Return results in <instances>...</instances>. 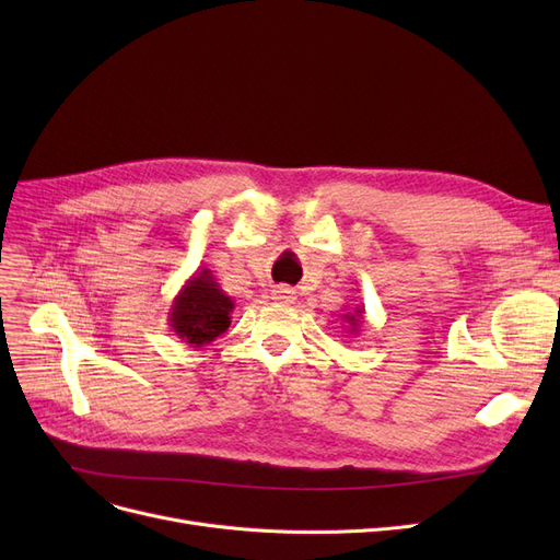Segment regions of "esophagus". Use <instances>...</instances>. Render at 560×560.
<instances>
[{
    "label": "esophagus",
    "mask_w": 560,
    "mask_h": 560,
    "mask_svg": "<svg viewBox=\"0 0 560 560\" xmlns=\"http://www.w3.org/2000/svg\"><path fill=\"white\" fill-rule=\"evenodd\" d=\"M272 300L279 302V304H290V302H295V292H292L290 288L279 285V288L272 290Z\"/></svg>",
    "instance_id": "1"
}]
</instances>
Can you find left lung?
Instances as JSON below:
<instances>
[{
  "label": "left lung",
  "mask_w": 560,
  "mask_h": 560,
  "mask_svg": "<svg viewBox=\"0 0 560 560\" xmlns=\"http://www.w3.org/2000/svg\"><path fill=\"white\" fill-rule=\"evenodd\" d=\"M363 313H365V308L359 306L354 313H347V315H345V322L349 325V327H347L349 334H359V329H361V325H363Z\"/></svg>",
  "instance_id": "8db88e82"
}]
</instances>
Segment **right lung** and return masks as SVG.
<instances>
[{
  "instance_id": "add662e5",
  "label": "right lung",
  "mask_w": 560,
  "mask_h": 560,
  "mask_svg": "<svg viewBox=\"0 0 560 560\" xmlns=\"http://www.w3.org/2000/svg\"><path fill=\"white\" fill-rule=\"evenodd\" d=\"M233 300L209 268L197 270L172 300L167 322L174 336L190 347L211 345L231 325Z\"/></svg>"
}]
</instances>
